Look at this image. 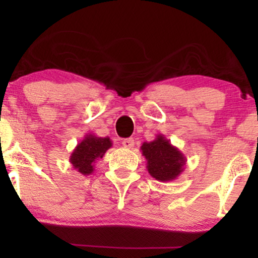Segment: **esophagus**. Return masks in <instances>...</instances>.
<instances>
[{
	"label": "esophagus",
	"instance_id": "obj_1",
	"mask_svg": "<svg viewBox=\"0 0 258 258\" xmlns=\"http://www.w3.org/2000/svg\"><path fill=\"white\" fill-rule=\"evenodd\" d=\"M122 146L127 148V149H131L135 146V139L133 138H126L122 141Z\"/></svg>",
	"mask_w": 258,
	"mask_h": 258
}]
</instances>
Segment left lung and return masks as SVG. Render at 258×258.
Masks as SVG:
<instances>
[{
	"label": "left lung",
	"instance_id": "8db88e82",
	"mask_svg": "<svg viewBox=\"0 0 258 258\" xmlns=\"http://www.w3.org/2000/svg\"><path fill=\"white\" fill-rule=\"evenodd\" d=\"M141 150L147 160L148 172L156 180L170 182L184 171V154L172 146L164 135H158L152 142H144Z\"/></svg>",
	"mask_w": 258,
	"mask_h": 258
}]
</instances>
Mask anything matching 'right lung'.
I'll return each instance as SVG.
<instances>
[{"mask_svg": "<svg viewBox=\"0 0 258 258\" xmlns=\"http://www.w3.org/2000/svg\"><path fill=\"white\" fill-rule=\"evenodd\" d=\"M112 142L109 137H97L96 135H86L70 155L69 161L78 172L88 176L94 171L97 160L102 159Z\"/></svg>", "mask_w": 258, "mask_h": 258, "instance_id": "obj_1", "label": "right lung"}]
</instances>
